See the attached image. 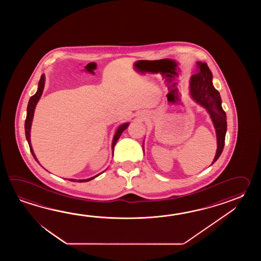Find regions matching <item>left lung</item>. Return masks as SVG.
I'll return each instance as SVG.
<instances>
[{"instance_id": "obj_1", "label": "left lung", "mask_w": 261, "mask_h": 261, "mask_svg": "<svg viewBox=\"0 0 261 261\" xmlns=\"http://www.w3.org/2000/svg\"><path fill=\"white\" fill-rule=\"evenodd\" d=\"M197 72L190 77L189 93L196 103L203 107L209 114L217 135V153L213 165L221 155L227 133V116L222 108V100L218 90L213 85V74L206 63L197 61ZM144 152V142L143 143Z\"/></svg>"}]
</instances>
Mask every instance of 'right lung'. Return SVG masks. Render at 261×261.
<instances>
[{
    "label": "right lung",
    "mask_w": 261,
    "mask_h": 261,
    "mask_svg": "<svg viewBox=\"0 0 261 261\" xmlns=\"http://www.w3.org/2000/svg\"><path fill=\"white\" fill-rule=\"evenodd\" d=\"M44 83H45V76H44V73L41 75L40 78L39 83H38V89L36 93L32 96L30 98L29 100L28 106H27V117H26V120H25V135H26V139H27V142H28L29 146H30V150L32 152V154L34 155V160L37 161L39 163L38 160L36 159V155L34 154V149H33V146H32V143H31V128H32V124H33V120H34V111H35V107L37 106L38 101H39L41 96L43 94V91L44 89ZM129 122L123 123L120 126H118L116 130V133L114 134V137H113V141H112V150H113V153H114V148H115V145L117 144V140L120 138L121 134L123 132L128 128ZM114 155V154H113ZM40 164V163H39ZM41 165V164H40ZM105 172V171H103ZM100 172V173H102ZM100 173H98L97 175L92 176V177L88 178V179H69V181H72V182H78V183H83V182H89L90 180L94 179V178L99 176Z\"/></svg>",
    "instance_id": "1"
}]
</instances>
